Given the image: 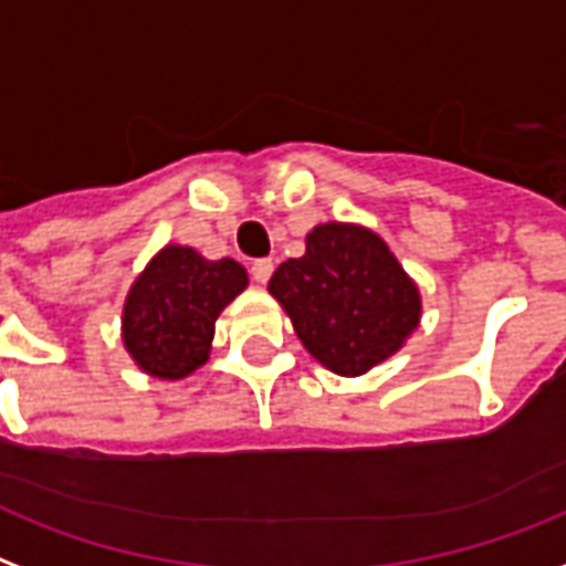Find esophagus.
<instances>
[{
    "instance_id": "obj_1",
    "label": "esophagus",
    "mask_w": 566,
    "mask_h": 566,
    "mask_svg": "<svg viewBox=\"0 0 566 566\" xmlns=\"http://www.w3.org/2000/svg\"><path fill=\"white\" fill-rule=\"evenodd\" d=\"M251 274H253V280H256V283H269L271 280V274H274V262L271 260H256L251 265Z\"/></svg>"
}]
</instances>
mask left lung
Here are the masks:
<instances>
[{"label":"left lung","instance_id":"1","mask_svg":"<svg viewBox=\"0 0 566 566\" xmlns=\"http://www.w3.org/2000/svg\"><path fill=\"white\" fill-rule=\"evenodd\" d=\"M304 348L324 369L357 378L405 348L422 322V292L396 253L363 223L327 221L306 251L269 280Z\"/></svg>","mask_w":566,"mask_h":566}]
</instances>
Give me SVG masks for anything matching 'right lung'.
Here are the masks:
<instances>
[{
	"instance_id": "right-lung-1",
	"label": "right lung",
	"mask_w": 566,
	"mask_h": 566,
	"mask_svg": "<svg viewBox=\"0 0 566 566\" xmlns=\"http://www.w3.org/2000/svg\"><path fill=\"white\" fill-rule=\"evenodd\" d=\"M248 283V271L235 260H206L188 244H165L126 292V354L150 378H188L209 360L214 322Z\"/></svg>"
}]
</instances>
